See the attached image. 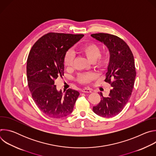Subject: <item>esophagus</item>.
<instances>
[{"label": "esophagus", "mask_w": 156, "mask_h": 156, "mask_svg": "<svg viewBox=\"0 0 156 156\" xmlns=\"http://www.w3.org/2000/svg\"><path fill=\"white\" fill-rule=\"evenodd\" d=\"M81 91L83 93H91V90L90 88H87V87H85V88H83V90H81Z\"/></svg>", "instance_id": "34e87169"}]
</instances>
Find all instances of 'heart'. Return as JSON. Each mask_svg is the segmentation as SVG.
Masks as SVG:
<instances>
[{
	"instance_id": "heart-1",
	"label": "heart",
	"mask_w": 156,
	"mask_h": 156,
	"mask_svg": "<svg viewBox=\"0 0 156 156\" xmlns=\"http://www.w3.org/2000/svg\"><path fill=\"white\" fill-rule=\"evenodd\" d=\"M80 51L83 53L87 58L91 62H94L98 66H102L105 65L108 60V54L105 53L100 55V47L94 43H90L85 44L80 48ZM75 55L72 51H69L66 52L64 57V64L66 67L70 68L72 66L74 60ZM96 78V75L93 73H86L80 74L78 80L81 83H87Z\"/></svg>"
}]
</instances>
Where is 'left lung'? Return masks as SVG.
<instances>
[{
  "mask_svg": "<svg viewBox=\"0 0 156 156\" xmlns=\"http://www.w3.org/2000/svg\"><path fill=\"white\" fill-rule=\"evenodd\" d=\"M91 36L108 49L110 58L105 81L112 86L108 97L100 93V102L93 110L99 116L112 117L121 112L131 96L136 77L134 57L126 43L117 36L106 33Z\"/></svg>",
  "mask_w": 156,
  "mask_h": 156,
  "instance_id": "8db88e82",
  "label": "left lung"
}]
</instances>
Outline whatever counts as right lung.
<instances>
[{"instance_id":"obj_1","label":"right lung","mask_w":156,"mask_h":156,"mask_svg":"<svg viewBox=\"0 0 156 156\" xmlns=\"http://www.w3.org/2000/svg\"><path fill=\"white\" fill-rule=\"evenodd\" d=\"M83 34L50 33L39 38L32 47L27 60V74L33 99L42 112L51 118L70 115L80 93L69 89L58 91L54 80L64 73L66 52Z\"/></svg>"}]
</instances>
